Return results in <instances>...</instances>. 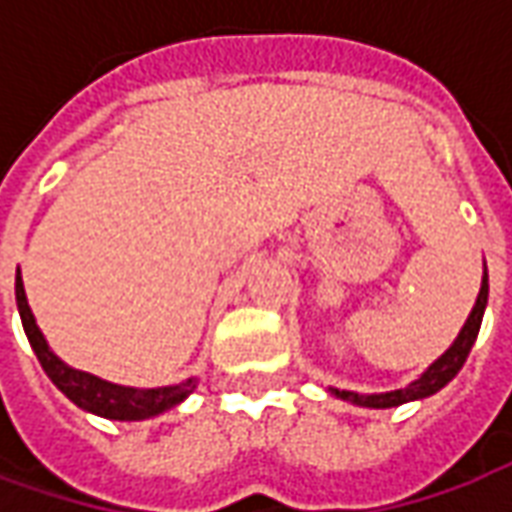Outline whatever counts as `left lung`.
<instances>
[{
	"label": "left lung",
	"mask_w": 512,
	"mask_h": 512,
	"mask_svg": "<svg viewBox=\"0 0 512 512\" xmlns=\"http://www.w3.org/2000/svg\"><path fill=\"white\" fill-rule=\"evenodd\" d=\"M485 304H488V271H483V285H480V293H477V301H474L469 318L463 323L461 334L455 337V343L444 351V354L433 362V365L417 378L411 381L403 389H395V392H381V395H359V392H348V389H334L329 386V392L340 400H348V403H356V406L365 408H392L403 406L408 400H422V397H430L439 392L441 386H447L452 378L458 376V370L466 362V356L472 351L474 340H477V332H480V323H483Z\"/></svg>",
	"instance_id": "8db88e82"
}]
</instances>
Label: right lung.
<instances>
[{
    "instance_id": "1",
    "label": "right lung",
    "mask_w": 512,
    "mask_h": 512,
    "mask_svg": "<svg viewBox=\"0 0 512 512\" xmlns=\"http://www.w3.org/2000/svg\"><path fill=\"white\" fill-rule=\"evenodd\" d=\"M16 304L29 345H32V351L38 356L43 370H46V376L54 381V386L60 389L62 395L73 400L84 411H90V414L120 419V422L156 417V414H164L169 408L183 403L197 389V378H186V381L172 386H156V389H136V386L112 384V381H104V378L93 376V373L68 367L60 356L51 351L46 337L35 323V315L29 310L27 293H24V282H21V271H16Z\"/></svg>"
}]
</instances>
